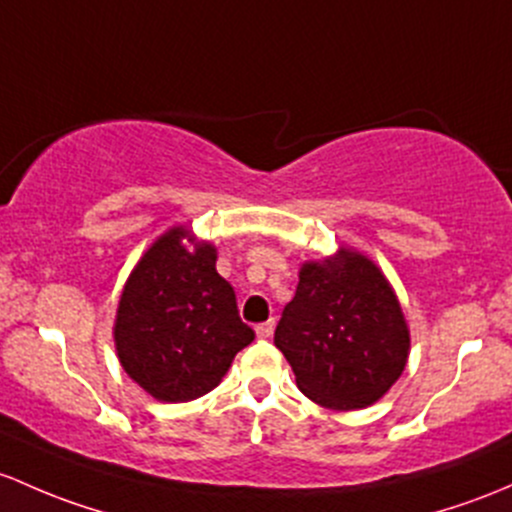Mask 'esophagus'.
<instances>
[{"label": "esophagus", "mask_w": 512, "mask_h": 512, "mask_svg": "<svg viewBox=\"0 0 512 512\" xmlns=\"http://www.w3.org/2000/svg\"><path fill=\"white\" fill-rule=\"evenodd\" d=\"M255 331H257V336H260V338H270L274 333V319L265 321V324H260L255 328Z\"/></svg>", "instance_id": "1"}]
</instances>
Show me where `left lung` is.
I'll list each match as a JSON object with an SVG mask.
<instances>
[{"label": "left lung", "instance_id": "left-lung-1", "mask_svg": "<svg viewBox=\"0 0 512 512\" xmlns=\"http://www.w3.org/2000/svg\"><path fill=\"white\" fill-rule=\"evenodd\" d=\"M274 346L316 405L351 412L375 405L400 380L410 358V328L387 277L363 252L301 265Z\"/></svg>", "mask_w": 512, "mask_h": 512}]
</instances>
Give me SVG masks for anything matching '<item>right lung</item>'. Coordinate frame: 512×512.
<instances>
[{
  "label": "right lung",
  "instance_id": "right-lung-1",
  "mask_svg": "<svg viewBox=\"0 0 512 512\" xmlns=\"http://www.w3.org/2000/svg\"><path fill=\"white\" fill-rule=\"evenodd\" d=\"M213 242L174 225L147 247L117 304L115 351L125 373L159 402H188L218 387L255 341Z\"/></svg>",
  "mask_w": 512,
  "mask_h": 512
}]
</instances>
